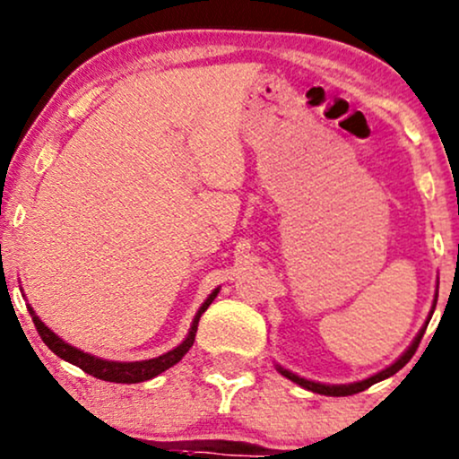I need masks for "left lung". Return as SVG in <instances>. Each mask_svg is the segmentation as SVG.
Returning a JSON list of instances; mask_svg holds the SVG:
<instances>
[{"label": "left lung", "mask_w": 459, "mask_h": 459, "mask_svg": "<svg viewBox=\"0 0 459 459\" xmlns=\"http://www.w3.org/2000/svg\"><path fill=\"white\" fill-rule=\"evenodd\" d=\"M436 303H437V287H436L434 305H431V311H429V318H427L425 326H422V329L418 331V335L414 337V340H411V344L407 346V351L403 352V355L399 357V359L394 361V364H390V366H387V368H384V370L375 372V375H372V377H366V379H361V381H352V384H320V381H311V379H305V377H299V375H296V372H291V370L283 368V366H281V364H274V366H276V370H279L281 375L285 377V379L294 381V384H299L300 387H305V390H309V392H316V394H325V396H351V394H357V392L368 390L370 385L379 384V381L387 379V377L396 375V372H399V370L403 368V366H405L407 361H410L411 357H414V352H416V349H418V344H420L422 335H425L427 325H429L431 316H434Z\"/></svg>", "instance_id": "obj_1"}]
</instances>
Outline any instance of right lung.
Instances as JSON below:
<instances>
[{
  "label": "right lung",
  "mask_w": 459,
  "mask_h": 459,
  "mask_svg": "<svg viewBox=\"0 0 459 459\" xmlns=\"http://www.w3.org/2000/svg\"><path fill=\"white\" fill-rule=\"evenodd\" d=\"M218 294H220V287H215V290L211 291L209 296H206L204 303L200 305L198 314H195L194 320H191L187 337H185V340L180 342L176 349L163 352V355H159V357H152V359H141V361L102 359V357H95V355H91V352L75 349V346L69 344V342H65L63 337L54 333V331L49 329V326L45 325L41 318H39L37 311H34L32 307H28V311H30V316H32V322H34V326H37L41 340L49 346V351L56 352L60 359H65V361H69V364L78 366V368H82L84 372H87V375L95 377V379L113 381V384H141V381L154 379L156 375H160V372L172 368V366L178 364V361L183 359L185 355H187V351L191 349V346H194L200 316H203L204 311L209 309V305L213 303V299Z\"/></svg>",
  "instance_id": "right-lung-1"
}]
</instances>
